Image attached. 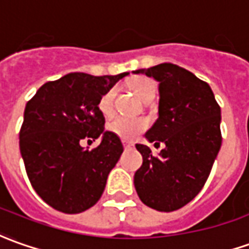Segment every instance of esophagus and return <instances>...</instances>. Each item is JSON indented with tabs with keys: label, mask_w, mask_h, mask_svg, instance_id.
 <instances>
[{
	"label": "esophagus",
	"mask_w": 249,
	"mask_h": 249,
	"mask_svg": "<svg viewBox=\"0 0 249 249\" xmlns=\"http://www.w3.org/2000/svg\"><path fill=\"white\" fill-rule=\"evenodd\" d=\"M123 143H124L125 148H131V147H133V143H132V142H126V140H124Z\"/></svg>",
	"instance_id": "obj_1"
}]
</instances>
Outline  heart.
Wrapping results in <instances>:
<instances>
[{
  "mask_svg": "<svg viewBox=\"0 0 249 249\" xmlns=\"http://www.w3.org/2000/svg\"><path fill=\"white\" fill-rule=\"evenodd\" d=\"M133 91L142 101H144L151 92L157 91V87H155V83L153 80L143 79V80H139V82L135 83ZM113 99H114V89H109L99 99L98 107H99V110L105 117H110L113 114ZM107 128L113 135H116L118 138L131 140V139L136 138L139 133H142L146 129L147 121L144 118L140 117H123V116H118V117H114L109 121Z\"/></svg>",
  "mask_w": 249,
  "mask_h": 249,
  "instance_id": "heart-1",
  "label": "heart"
}]
</instances>
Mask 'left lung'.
<instances>
[{"mask_svg": "<svg viewBox=\"0 0 249 249\" xmlns=\"http://www.w3.org/2000/svg\"><path fill=\"white\" fill-rule=\"evenodd\" d=\"M133 73L154 77L158 84V118L146 139L160 146L136 144L143 165L133 182L140 200L158 211L181 209L195 197L209 177L221 148V107L206 82L174 64H160Z\"/></svg>", "mask_w": 249, "mask_h": 249, "instance_id": "1", "label": "left lung"}]
</instances>
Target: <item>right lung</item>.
I'll return each mask as SVG.
<instances>
[{
    "label": "right lung",
    "mask_w": 249,
    "mask_h": 249,
    "mask_svg": "<svg viewBox=\"0 0 249 249\" xmlns=\"http://www.w3.org/2000/svg\"><path fill=\"white\" fill-rule=\"evenodd\" d=\"M128 75L68 73L45 83L25 105L20 153L35 192L53 209L77 214L101 199L124 147L103 129L98 103ZM86 137H101V143L86 150L80 144Z\"/></svg>",
    "instance_id": "1"
}]
</instances>
